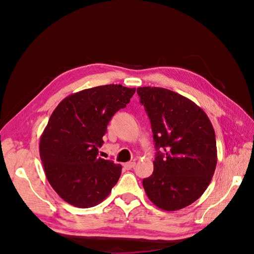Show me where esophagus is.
Segmentation results:
<instances>
[{"label":"esophagus","instance_id":"esophagus-1","mask_svg":"<svg viewBox=\"0 0 254 254\" xmlns=\"http://www.w3.org/2000/svg\"><path fill=\"white\" fill-rule=\"evenodd\" d=\"M134 166H135V162H127L124 164V167L126 170H131V168H133Z\"/></svg>","mask_w":254,"mask_h":254}]
</instances>
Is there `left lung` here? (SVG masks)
Returning a JSON list of instances; mask_svg holds the SVG:
<instances>
[{
  "label": "left lung",
  "instance_id": "left-lung-1",
  "mask_svg": "<svg viewBox=\"0 0 254 254\" xmlns=\"http://www.w3.org/2000/svg\"><path fill=\"white\" fill-rule=\"evenodd\" d=\"M150 120L157 150L153 173L143 180L145 193L159 209H183L200 197L217 164L214 128L190 99L157 87L137 88Z\"/></svg>",
  "mask_w": 254,
  "mask_h": 254
}]
</instances>
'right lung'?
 Wrapping results in <instances>:
<instances>
[{
    "label": "right lung",
    "mask_w": 254,
    "mask_h": 254,
    "mask_svg": "<svg viewBox=\"0 0 254 254\" xmlns=\"http://www.w3.org/2000/svg\"><path fill=\"white\" fill-rule=\"evenodd\" d=\"M134 92L122 84L86 89L53 111L40 137V158L52 188L67 203L81 209L97 205L117 184L122 165L98 157V147L112 117Z\"/></svg>",
    "instance_id": "right-lung-1"
}]
</instances>
